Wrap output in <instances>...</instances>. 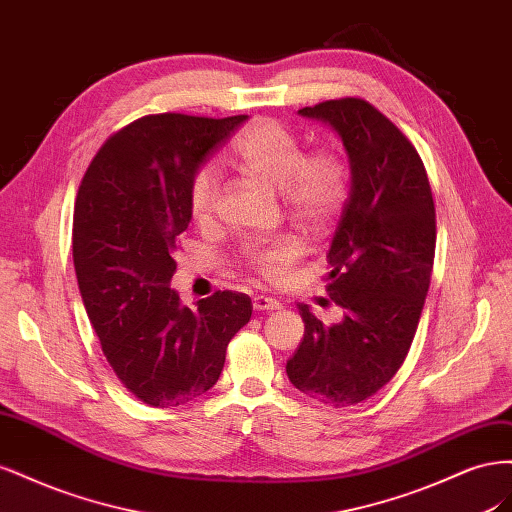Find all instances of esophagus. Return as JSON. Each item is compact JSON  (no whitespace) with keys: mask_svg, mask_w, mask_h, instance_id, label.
I'll list each match as a JSON object with an SVG mask.
<instances>
[{"mask_svg":"<svg viewBox=\"0 0 512 512\" xmlns=\"http://www.w3.org/2000/svg\"><path fill=\"white\" fill-rule=\"evenodd\" d=\"M256 312H273V309H280L282 303L273 299V297H265V294H258V297H254L252 301Z\"/></svg>","mask_w":512,"mask_h":512,"instance_id":"34e87169","label":"esophagus"}]
</instances>
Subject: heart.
<instances>
[{
    "instance_id": "obj_1",
    "label": "heart",
    "mask_w": 512,
    "mask_h": 512,
    "mask_svg": "<svg viewBox=\"0 0 512 512\" xmlns=\"http://www.w3.org/2000/svg\"><path fill=\"white\" fill-rule=\"evenodd\" d=\"M230 160L241 173L265 188L280 192L286 211L305 228H327L348 196V166L335 149L303 153L301 138L282 121L254 119L230 145ZM220 179L211 168H200L190 183V211L198 224L211 220ZM301 247L292 237L271 243H247L243 258L262 280L284 282Z\"/></svg>"
}]
</instances>
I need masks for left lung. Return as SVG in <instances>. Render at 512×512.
Segmentation results:
<instances>
[{
	"instance_id": "left-lung-1",
	"label": "left lung",
	"mask_w": 512,
	"mask_h": 512,
	"mask_svg": "<svg viewBox=\"0 0 512 512\" xmlns=\"http://www.w3.org/2000/svg\"><path fill=\"white\" fill-rule=\"evenodd\" d=\"M346 151L350 194L327 262L344 318L322 324L299 303L305 333L286 363L294 389L327 406L359 404L404 363L429 290L436 209L425 166L408 138L361 98L305 106Z\"/></svg>"
}]
</instances>
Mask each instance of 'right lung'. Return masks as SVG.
Instances as JSON below:
<instances>
[{"instance_id": "1", "label": "right lung", "mask_w": 512, "mask_h": 512, "mask_svg": "<svg viewBox=\"0 0 512 512\" xmlns=\"http://www.w3.org/2000/svg\"><path fill=\"white\" fill-rule=\"evenodd\" d=\"M245 119H138L102 145L76 196L72 256L83 305L119 380L153 408L207 393L228 342L252 318L243 292L183 307L170 288L177 237L192 220V177Z\"/></svg>"}]
</instances>
